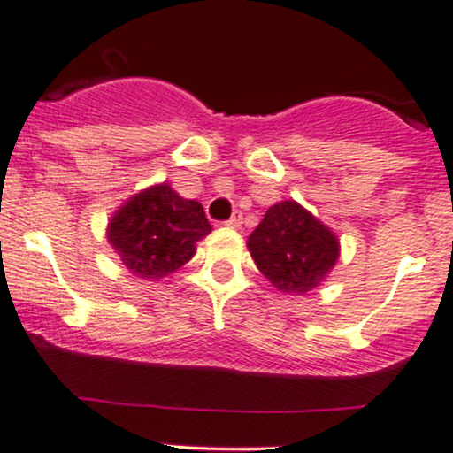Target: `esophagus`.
<instances>
[{
  "instance_id": "obj_1",
  "label": "esophagus",
  "mask_w": 453,
  "mask_h": 453,
  "mask_svg": "<svg viewBox=\"0 0 453 453\" xmlns=\"http://www.w3.org/2000/svg\"><path fill=\"white\" fill-rule=\"evenodd\" d=\"M241 223H242V214L241 212H234L230 219H227L226 226L227 227H241Z\"/></svg>"
}]
</instances>
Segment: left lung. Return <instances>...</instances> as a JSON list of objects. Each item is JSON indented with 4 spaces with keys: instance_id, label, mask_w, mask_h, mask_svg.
I'll return each instance as SVG.
<instances>
[{
    "instance_id": "8db88e82",
    "label": "left lung",
    "mask_w": 453,
    "mask_h": 453,
    "mask_svg": "<svg viewBox=\"0 0 453 453\" xmlns=\"http://www.w3.org/2000/svg\"><path fill=\"white\" fill-rule=\"evenodd\" d=\"M260 273L280 293L308 295L321 287L341 256L339 236L295 199L269 208L247 239Z\"/></svg>"
}]
</instances>
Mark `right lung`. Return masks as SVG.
Returning a JSON list of instances; mask_svg holds the SVG:
<instances>
[{"label":"right lung","instance_id":"1","mask_svg":"<svg viewBox=\"0 0 453 453\" xmlns=\"http://www.w3.org/2000/svg\"><path fill=\"white\" fill-rule=\"evenodd\" d=\"M212 232L203 206L184 199L169 182L132 195L112 212L106 236L121 263L136 278L156 282L187 265L197 241Z\"/></svg>","mask_w":453,"mask_h":453}]
</instances>
